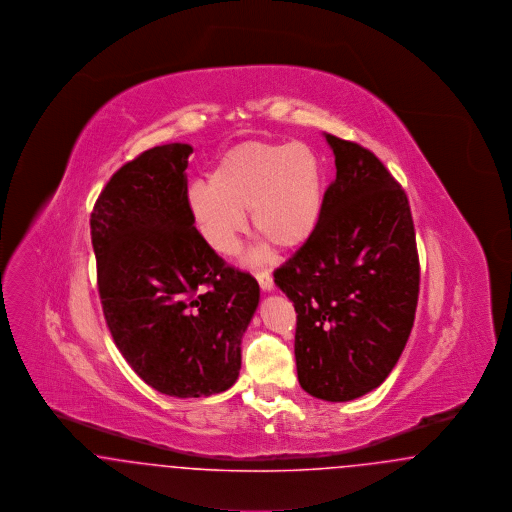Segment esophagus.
<instances>
[{
  "instance_id": "34e87169",
  "label": "esophagus",
  "mask_w": 512,
  "mask_h": 512,
  "mask_svg": "<svg viewBox=\"0 0 512 512\" xmlns=\"http://www.w3.org/2000/svg\"><path fill=\"white\" fill-rule=\"evenodd\" d=\"M255 278H257V282H259V286H261V290H263V292H270V290L274 288L272 274H270L268 270H259V272H255Z\"/></svg>"
}]
</instances>
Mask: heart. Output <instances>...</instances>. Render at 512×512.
I'll return each mask as SVG.
<instances>
[{"label":"heart","instance_id":"heart-1","mask_svg":"<svg viewBox=\"0 0 512 512\" xmlns=\"http://www.w3.org/2000/svg\"><path fill=\"white\" fill-rule=\"evenodd\" d=\"M188 205L201 238L219 255H234L251 228L280 249L305 244L324 209V172L317 153L299 142H245L228 149L195 182Z\"/></svg>","mask_w":512,"mask_h":512}]
</instances>
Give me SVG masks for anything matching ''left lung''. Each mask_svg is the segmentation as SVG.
Returning a JSON list of instances; mask_svg holds the SVG:
<instances>
[{"label": "left lung", "mask_w": 512, "mask_h": 512, "mask_svg": "<svg viewBox=\"0 0 512 512\" xmlns=\"http://www.w3.org/2000/svg\"><path fill=\"white\" fill-rule=\"evenodd\" d=\"M336 180L315 234L274 270L297 313L301 388L324 401L376 390L397 365L413 328L418 253L409 199L365 147L324 134Z\"/></svg>", "instance_id": "1"}]
</instances>
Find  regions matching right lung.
Here are the masks:
<instances>
[{"label":"right lung","mask_w":512,"mask_h":512,"mask_svg":"<svg viewBox=\"0 0 512 512\" xmlns=\"http://www.w3.org/2000/svg\"><path fill=\"white\" fill-rule=\"evenodd\" d=\"M190 144L147 149L99 194L90 228L103 315L122 357L153 390L232 388L259 307L257 280L226 267L188 205Z\"/></svg>","instance_id":"right-lung-1"}]
</instances>
